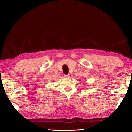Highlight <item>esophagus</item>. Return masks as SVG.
Instances as JSON below:
<instances>
[{"label":"esophagus","mask_w":132,"mask_h":132,"mask_svg":"<svg viewBox=\"0 0 132 132\" xmlns=\"http://www.w3.org/2000/svg\"><path fill=\"white\" fill-rule=\"evenodd\" d=\"M64 78H69V75L65 74V75H64Z\"/></svg>","instance_id":"34e87169"}]
</instances>
